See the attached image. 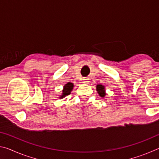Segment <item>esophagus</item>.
<instances>
[{
    "mask_svg": "<svg viewBox=\"0 0 159 159\" xmlns=\"http://www.w3.org/2000/svg\"><path fill=\"white\" fill-rule=\"evenodd\" d=\"M82 82L83 83H88V82H89V79H88V78H84V79H82Z\"/></svg>",
    "mask_w": 159,
    "mask_h": 159,
    "instance_id": "esophagus-1",
    "label": "esophagus"
}]
</instances>
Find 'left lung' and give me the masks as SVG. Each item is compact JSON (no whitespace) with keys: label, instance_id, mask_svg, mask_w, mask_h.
Wrapping results in <instances>:
<instances>
[{"label":"left lung","instance_id":"obj_1","mask_svg":"<svg viewBox=\"0 0 159 159\" xmlns=\"http://www.w3.org/2000/svg\"><path fill=\"white\" fill-rule=\"evenodd\" d=\"M96 87H97L96 90H97V91H98V93L99 95V96L102 97V98H104V97L106 95L105 87H104L103 85H100V84L97 85Z\"/></svg>","mask_w":159,"mask_h":159}]
</instances>
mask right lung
Here are the masks:
<instances>
[{"mask_svg": "<svg viewBox=\"0 0 159 159\" xmlns=\"http://www.w3.org/2000/svg\"><path fill=\"white\" fill-rule=\"evenodd\" d=\"M74 84L72 83H68L64 86V89L62 90V94L60 97V98H64L66 95H69L71 93V91L73 90Z\"/></svg>", "mask_w": 159, "mask_h": 159, "instance_id": "right-lung-1", "label": "right lung"}]
</instances>
